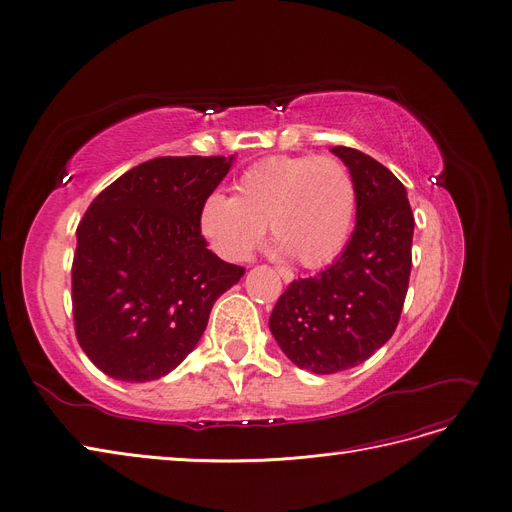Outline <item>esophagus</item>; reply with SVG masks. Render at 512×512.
<instances>
[{
    "label": "esophagus",
    "mask_w": 512,
    "mask_h": 512,
    "mask_svg": "<svg viewBox=\"0 0 512 512\" xmlns=\"http://www.w3.org/2000/svg\"><path fill=\"white\" fill-rule=\"evenodd\" d=\"M276 272L280 274V278H282L284 282H292V278H294V276H292V272H288L286 267H276Z\"/></svg>",
    "instance_id": "34e87169"
}]
</instances>
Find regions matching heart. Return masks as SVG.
I'll list each match as a JSON object with an SVG mask.
<instances>
[{"instance_id": "heart-1", "label": "heart", "mask_w": 512, "mask_h": 512, "mask_svg": "<svg viewBox=\"0 0 512 512\" xmlns=\"http://www.w3.org/2000/svg\"><path fill=\"white\" fill-rule=\"evenodd\" d=\"M357 211L348 168L330 155H274L257 161L234 182V197L213 193L201 209L211 249L242 261L259 245L265 224L303 267L330 263L346 245Z\"/></svg>"}]
</instances>
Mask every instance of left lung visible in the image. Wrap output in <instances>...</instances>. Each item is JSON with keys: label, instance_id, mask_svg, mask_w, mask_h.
<instances>
[{"label": "left lung", "instance_id": "8db88e82", "mask_svg": "<svg viewBox=\"0 0 512 512\" xmlns=\"http://www.w3.org/2000/svg\"><path fill=\"white\" fill-rule=\"evenodd\" d=\"M332 153L355 180V232L328 270L290 282L270 317L284 355L319 375L351 369L390 340L413 265L415 218L405 186L357 149Z\"/></svg>", "mask_w": 512, "mask_h": 512}]
</instances>
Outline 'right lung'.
Wrapping results in <instances>:
<instances>
[{
  "label": "right lung",
  "instance_id": "right-lung-1",
  "mask_svg": "<svg viewBox=\"0 0 512 512\" xmlns=\"http://www.w3.org/2000/svg\"><path fill=\"white\" fill-rule=\"evenodd\" d=\"M232 157H155L93 199L76 228L72 315L80 348L107 375L149 382L193 351L213 303L245 267L207 249L205 199Z\"/></svg>",
  "mask_w": 512,
  "mask_h": 512
}]
</instances>
